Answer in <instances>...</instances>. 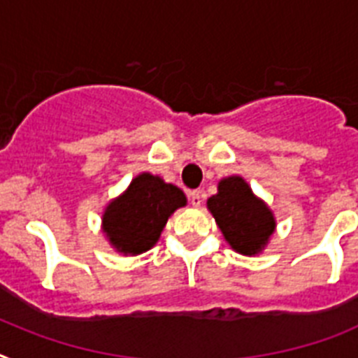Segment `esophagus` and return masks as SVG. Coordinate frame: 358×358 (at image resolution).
I'll list each match as a JSON object with an SVG mask.
<instances>
[{"label":"esophagus","instance_id":"obj_1","mask_svg":"<svg viewBox=\"0 0 358 358\" xmlns=\"http://www.w3.org/2000/svg\"><path fill=\"white\" fill-rule=\"evenodd\" d=\"M189 201H191L192 207H200V205H201L200 191H191V192H189Z\"/></svg>","mask_w":358,"mask_h":358}]
</instances>
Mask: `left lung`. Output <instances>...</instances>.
I'll return each instance as SVG.
<instances>
[{
    "label": "left lung",
    "instance_id": "8db88e82",
    "mask_svg": "<svg viewBox=\"0 0 358 358\" xmlns=\"http://www.w3.org/2000/svg\"><path fill=\"white\" fill-rule=\"evenodd\" d=\"M207 209L227 243L243 256L263 252L278 225L272 209L238 175L217 182V192L207 200Z\"/></svg>",
    "mask_w": 358,
    "mask_h": 358
}]
</instances>
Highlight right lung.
I'll return each mask as SVG.
<instances>
[{
	"mask_svg": "<svg viewBox=\"0 0 358 358\" xmlns=\"http://www.w3.org/2000/svg\"><path fill=\"white\" fill-rule=\"evenodd\" d=\"M185 205L182 189L158 175L141 173L122 194L106 205L102 232L119 254L138 256L157 245L171 214Z\"/></svg>",
	"mask_w": 358,
	"mask_h": 358,
	"instance_id": "right-lung-1",
	"label": "right lung"
}]
</instances>
